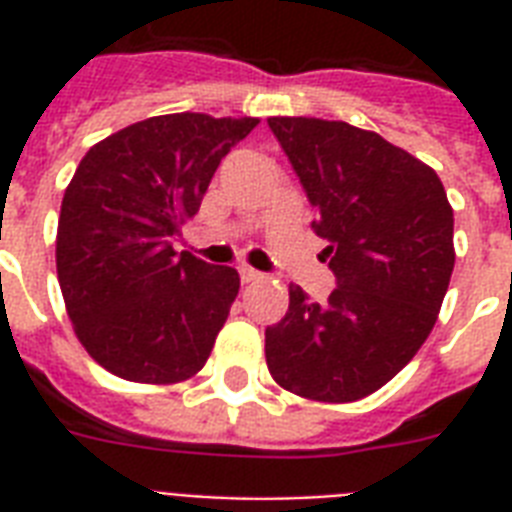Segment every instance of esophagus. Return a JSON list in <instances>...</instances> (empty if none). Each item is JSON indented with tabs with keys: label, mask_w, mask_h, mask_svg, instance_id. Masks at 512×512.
Segmentation results:
<instances>
[{
	"label": "esophagus",
	"mask_w": 512,
	"mask_h": 512,
	"mask_svg": "<svg viewBox=\"0 0 512 512\" xmlns=\"http://www.w3.org/2000/svg\"><path fill=\"white\" fill-rule=\"evenodd\" d=\"M239 273H241V281H244V284H249V281H260V279H263V273L255 271V268H249V265H241Z\"/></svg>",
	"instance_id": "esophagus-1"
}]
</instances>
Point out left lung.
Wrapping results in <instances>:
<instances>
[{
  "mask_svg": "<svg viewBox=\"0 0 512 512\" xmlns=\"http://www.w3.org/2000/svg\"><path fill=\"white\" fill-rule=\"evenodd\" d=\"M319 217L337 289L311 303L289 287L287 316L265 329L281 388L345 404L393 380L428 340L454 271V212L428 164L348 122L271 116Z\"/></svg>",
  "mask_w": 512,
  "mask_h": 512,
  "instance_id": "8db88e82",
  "label": "left lung"
}]
</instances>
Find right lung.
<instances>
[{"instance_id":"right-lung-1","label":"right lung","mask_w":512,"mask_h":512,"mask_svg":"<svg viewBox=\"0 0 512 512\" xmlns=\"http://www.w3.org/2000/svg\"><path fill=\"white\" fill-rule=\"evenodd\" d=\"M260 119L151 116L87 151L60 204L55 263L84 350L116 377L170 385L207 364L239 273L175 252L217 164Z\"/></svg>"}]
</instances>
